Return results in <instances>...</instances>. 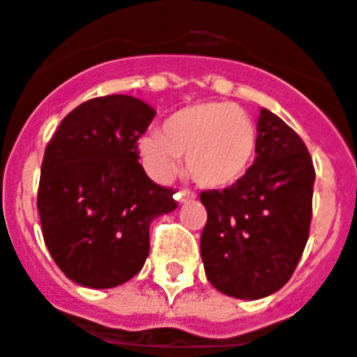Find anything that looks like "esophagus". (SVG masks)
I'll list each match as a JSON object with an SVG mask.
<instances>
[{"instance_id": "1", "label": "esophagus", "mask_w": 357, "mask_h": 357, "mask_svg": "<svg viewBox=\"0 0 357 357\" xmlns=\"http://www.w3.org/2000/svg\"><path fill=\"white\" fill-rule=\"evenodd\" d=\"M195 199H197V195L192 191H189V189H183V191H179L178 195H176V200H178L179 204H183V202H189V200Z\"/></svg>"}]
</instances>
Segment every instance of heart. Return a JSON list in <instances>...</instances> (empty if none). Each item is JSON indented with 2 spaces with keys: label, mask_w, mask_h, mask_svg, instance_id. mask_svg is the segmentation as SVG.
Segmentation results:
<instances>
[{
  "label": "heart",
  "mask_w": 357,
  "mask_h": 357,
  "mask_svg": "<svg viewBox=\"0 0 357 357\" xmlns=\"http://www.w3.org/2000/svg\"><path fill=\"white\" fill-rule=\"evenodd\" d=\"M138 151L157 181H170L187 157V172L200 187L227 189L252 168L257 126L231 102H202L166 119L162 132L139 139Z\"/></svg>",
  "instance_id": "heart-1"
}]
</instances>
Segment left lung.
<instances>
[{
  "mask_svg": "<svg viewBox=\"0 0 357 357\" xmlns=\"http://www.w3.org/2000/svg\"><path fill=\"white\" fill-rule=\"evenodd\" d=\"M255 155L238 183L200 195L208 212L200 236L206 278L245 301L268 297L291 278L308 240L316 179L303 139L265 107Z\"/></svg>",
  "mask_w": 357,
  "mask_h": 357,
  "instance_id": "obj_1",
  "label": "left lung"
}]
</instances>
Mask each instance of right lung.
<instances>
[{
  "label": "right lung",
  "mask_w": 357,
  "mask_h": 357,
  "mask_svg": "<svg viewBox=\"0 0 357 357\" xmlns=\"http://www.w3.org/2000/svg\"><path fill=\"white\" fill-rule=\"evenodd\" d=\"M155 113L126 94L94 98L66 115L45 149L41 231L54 263L79 286L109 289L136 276L149 255L151 221L178 206L138 162L136 142Z\"/></svg>",
  "instance_id": "1"
}]
</instances>
